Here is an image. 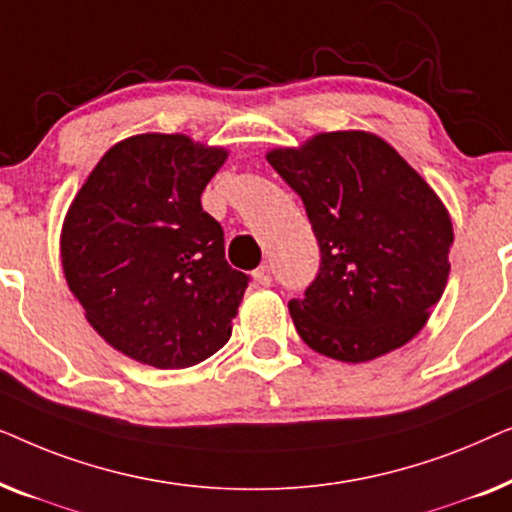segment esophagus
Returning <instances> with one entry per match:
<instances>
[{"label": "esophagus", "mask_w": 512, "mask_h": 512, "mask_svg": "<svg viewBox=\"0 0 512 512\" xmlns=\"http://www.w3.org/2000/svg\"><path fill=\"white\" fill-rule=\"evenodd\" d=\"M254 279H256V282L261 284V286H270V284H272V268H270V265L263 263L261 268L254 270Z\"/></svg>", "instance_id": "obj_1"}]
</instances>
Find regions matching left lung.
Listing matches in <instances>:
<instances>
[{"instance_id":"1","label":"left lung","mask_w":512,"mask_h":512,"mask_svg":"<svg viewBox=\"0 0 512 512\" xmlns=\"http://www.w3.org/2000/svg\"><path fill=\"white\" fill-rule=\"evenodd\" d=\"M268 163L303 200L319 270L289 312L300 338L361 363L422 331L450 275L452 221L429 184L368 132H326Z\"/></svg>"}]
</instances>
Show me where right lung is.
<instances>
[{"mask_svg":"<svg viewBox=\"0 0 512 512\" xmlns=\"http://www.w3.org/2000/svg\"><path fill=\"white\" fill-rule=\"evenodd\" d=\"M228 153L184 135L118 142L62 228V268L111 347L153 368H188L226 345L249 275L226 261L200 195Z\"/></svg>","mask_w":512,"mask_h":512,"instance_id":"add662e5","label":"right lung"}]
</instances>
